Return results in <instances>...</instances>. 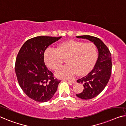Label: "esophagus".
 I'll return each mask as SVG.
<instances>
[{"instance_id": "1", "label": "esophagus", "mask_w": 126, "mask_h": 126, "mask_svg": "<svg viewBox=\"0 0 126 126\" xmlns=\"http://www.w3.org/2000/svg\"><path fill=\"white\" fill-rule=\"evenodd\" d=\"M67 81L72 82V83H76V81L75 80H67Z\"/></svg>"}]
</instances>
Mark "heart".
Instances as JSON below:
<instances>
[{
	"label": "heart",
	"instance_id": "1",
	"mask_svg": "<svg viewBox=\"0 0 126 126\" xmlns=\"http://www.w3.org/2000/svg\"><path fill=\"white\" fill-rule=\"evenodd\" d=\"M97 55V48L94 43L69 40L60 44L56 49L47 48L44 58L47 66L54 71L66 59L67 64L58 69L56 75L59 78L68 79L76 73L79 75L88 74L95 64Z\"/></svg>",
	"mask_w": 126,
	"mask_h": 126
}]
</instances>
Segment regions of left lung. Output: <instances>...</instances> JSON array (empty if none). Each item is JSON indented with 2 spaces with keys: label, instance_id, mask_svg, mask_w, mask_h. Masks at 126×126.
<instances>
[{
  "label": "left lung",
  "instance_id": "obj_1",
  "mask_svg": "<svg viewBox=\"0 0 126 126\" xmlns=\"http://www.w3.org/2000/svg\"><path fill=\"white\" fill-rule=\"evenodd\" d=\"M77 38L87 39L96 45L98 50V57L93 69L85 76L77 80L83 84L84 89L77 94V97L83 99H89L98 95L106 87L111 76V54L104 42L97 37L84 35Z\"/></svg>",
  "mask_w": 126,
  "mask_h": 126
}]
</instances>
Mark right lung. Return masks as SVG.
<instances>
[{
    "label": "right lung",
    "mask_w": 126,
    "mask_h": 126,
    "mask_svg": "<svg viewBox=\"0 0 126 126\" xmlns=\"http://www.w3.org/2000/svg\"><path fill=\"white\" fill-rule=\"evenodd\" d=\"M61 37L38 36L28 39L17 55L15 72L20 87L29 98L37 102L51 99L61 81L54 78L44 61L46 48Z\"/></svg>",
    "instance_id": "add662e5"
}]
</instances>
